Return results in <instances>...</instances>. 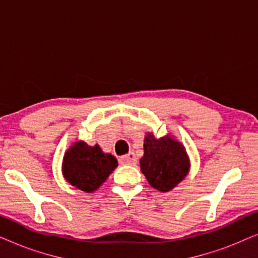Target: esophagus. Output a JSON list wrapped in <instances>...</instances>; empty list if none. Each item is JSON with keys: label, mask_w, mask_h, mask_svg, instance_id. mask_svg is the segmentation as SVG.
<instances>
[{"label": "esophagus", "mask_w": 258, "mask_h": 258, "mask_svg": "<svg viewBox=\"0 0 258 258\" xmlns=\"http://www.w3.org/2000/svg\"><path fill=\"white\" fill-rule=\"evenodd\" d=\"M119 161H121V163L123 164H129V165H135L137 163V158L133 151H130V153L124 155V156H122L119 158Z\"/></svg>", "instance_id": "1"}]
</instances>
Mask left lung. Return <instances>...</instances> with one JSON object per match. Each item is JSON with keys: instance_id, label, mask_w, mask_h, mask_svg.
<instances>
[{"instance_id": "left-lung-1", "label": "left lung", "mask_w": 258, "mask_h": 258, "mask_svg": "<svg viewBox=\"0 0 258 258\" xmlns=\"http://www.w3.org/2000/svg\"><path fill=\"white\" fill-rule=\"evenodd\" d=\"M144 155L140 160L141 171L149 184L167 192L188 175L190 161L184 147L171 135L156 139L148 133L144 139Z\"/></svg>"}]
</instances>
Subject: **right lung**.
<instances>
[{
    "label": "right lung",
    "mask_w": 258,
    "mask_h": 258,
    "mask_svg": "<svg viewBox=\"0 0 258 258\" xmlns=\"http://www.w3.org/2000/svg\"><path fill=\"white\" fill-rule=\"evenodd\" d=\"M111 154H104L98 144L88 146L79 141L66 151L62 172L70 184L86 192L97 190L117 167Z\"/></svg>",
    "instance_id": "1"
}]
</instances>
